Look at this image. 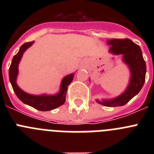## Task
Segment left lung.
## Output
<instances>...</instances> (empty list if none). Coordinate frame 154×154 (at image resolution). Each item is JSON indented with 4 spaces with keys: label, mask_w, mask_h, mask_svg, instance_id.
Instances as JSON below:
<instances>
[{
    "label": "left lung",
    "mask_w": 154,
    "mask_h": 154,
    "mask_svg": "<svg viewBox=\"0 0 154 154\" xmlns=\"http://www.w3.org/2000/svg\"><path fill=\"white\" fill-rule=\"evenodd\" d=\"M107 42L110 45V52L123 55V61L130 69L131 77L127 89L122 95L110 100L97 102L105 106H120L126 104L142 89L146 77V62L140 46L130 39H110Z\"/></svg>",
    "instance_id": "1"
}]
</instances>
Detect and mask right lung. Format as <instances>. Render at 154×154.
Instances as JSON below:
<instances>
[{"label": "right lung", "mask_w": 154, "mask_h": 154, "mask_svg": "<svg viewBox=\"0 0 154 154\" xmlns=\"http://www.w3.org/2000/svg\"><path fill=\"white\" fill-rule=\"evenodd\" d=\"M34 42L24 43L21 46L17 54L14 56L11 66L9 68V79H10L11 83L16 96L18 97L21 101L28 106H31L36 109L41 110V111H49V110L54 109L57 107L60 106L65 103L68 85L72 82L74 74H70L65 76L61 84L60 92L55 96H45V95L33 96V95H30V94L26 93L21 90L16 83V79H17V72H18L17 66H18L19 62L22 57L23 53Z\"/></svg>", "instance_id": "right-lung-1"}]
</instances>
